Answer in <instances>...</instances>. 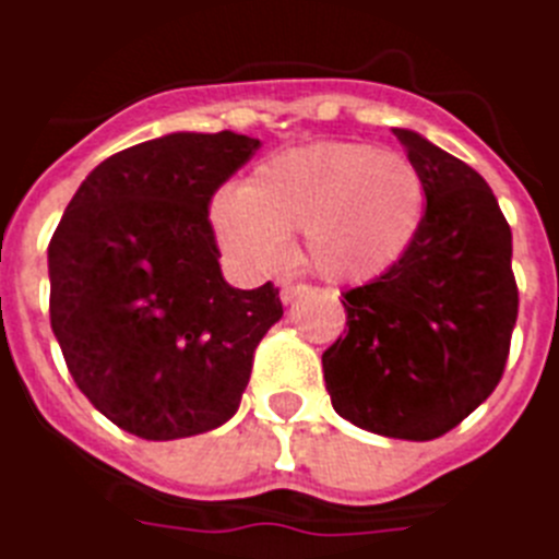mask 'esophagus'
Here are the masks:
<instances>
[{
  "mask_svg": "<svg viewBox=\"0 0 559 559\" xmlns=\"http://www.w3.org/2000/svg\"><path fill=\"white\" fill-rule=\"evenodd\" d=\"M309 288H311V285H306V283L285 285L280 297H283V302H294V300H297V297H302V294H309Z\"/></svg>",
  "mask_w": 559,
  "mask_h": 559,
  "instance_id": "1",
  "label": "esophagus"
}]
</instances>
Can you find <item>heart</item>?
<instances>
[{
    "mask_svg": "<svg viewBox=\"0 0 559 559\" xmlns=\"http://www.w3.org/2000/svg\"><path fill=\"white\" fill-rule=\"evenodd\" d=\"M426 186L396 151L365 142H314L280 151L241 189L212 201V227L227 257L271 274L302 233L306 259L332 283H367L391 271L417 241Z\"/></svg>",
    "mask_w": 559,
    "mask_h": 559,
    "instance_id": "1",
    "label": "heart"
}]
</instances>
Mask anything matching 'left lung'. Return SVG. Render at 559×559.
<instances>
[{"label":"left lung","instance_id":"1","mask_svg":"<svg viewBox=\"0 0 559 559\" xmlns=\"http://www.w3.org/2000/svg\"><path fill=\"white\" fill-rule=\"evenodd\" d=\"M426 186L405 257L344 292V338L323 353L332 408L353 426L435 440L501 382L519 288L508 218L484 177L414 131H396Z\"/></svg>","mask_w":559,"mask_h":559}]
</instances>
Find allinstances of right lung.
<instances>
[{
	"label": "right lung",
	"mask_w": 559,
	"mask_h": 559,
	"mask_svg": "<svg viewBox=\"0 0 559 559\" xmlns=\"http://www.w3.org/2000/svg\"><path fill=\"white\" fill-rule=\"evenodd\" d=\"M259 148L168 133L107 157L49 241V314L75 384L142 440L203 435L239 411L280 288L221 276L212 194Z\"/></svg>",
	"instance_id": "1"
}]
</instances>
